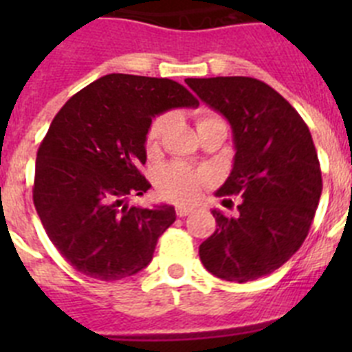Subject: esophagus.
<instances>
[{
    "label": "esophagus",
    "instance_id": "1",
    "mask_svg": "<svg viewBox=\"0 0 352 352\" xmlns=\"http://www.w3.org/2000/svg\"><path fill=\"white\" fill-rule=\"evenodd\" d=\"M192 213V208H185V206H178L176 208V214H178L179 219H183V217H186V214Z\"/></svg>",
    "mask_w": 352,
    "mask_h": 352
}]
</instances>
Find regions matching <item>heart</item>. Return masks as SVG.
Masks as SVG:
<instances>
[{
  "label": "heart",
  "instance_id": "1",
  "mask_svg": "<svg viewBox=\"0 0 352 352\" xmlns=\"http://www.w3.org/2000/svg\"><path fill=\"white\" fill-rule=\"evenodd\" d=\"M211 120H220L210 111H201L197 116V129ZM167 129V114H158L151 120L146 132V149L148 153H157L162 138ZM213 182V174L204 167L188 166L185 162H170L162 166L155 174V186L158 194L167 201L179 204H192L203 194L206 186Z\"/></svg>",
  "mask_w": 352,
  "mask_h": 352
}]
</instances>
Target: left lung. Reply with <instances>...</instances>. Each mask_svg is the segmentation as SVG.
I'll use <instances>...</instances> for the list:
<instances>
[{
	"instance_id": "obj_1",
	"label": "left lung",
	"mask_w": 352,
	"mask_h": 352,
	"mask_svg": "<svg viewBox=\"0 0 352 352\" xmlns=\"http://www.w3.org/2000/svg\"><path fill=\"white\" fill-rule=\"evenodd\" d=\"M185 82L231 123L234 166L217 195L243 199L234 217L211 211L217 229L201 243L199 256L222 280H257L287 263L310 231L322 192L312 135L296 109L263 80Z\"/></svg>"
}]
</instances>
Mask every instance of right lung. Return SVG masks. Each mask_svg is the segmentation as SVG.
I'll return each instance as SVG.
<instances>
[{
  "label": "right lung",
  "instance_id": "1",
  "mask_svg": "<svg viewBox=\"0 0 352 352\" xmlns=\"http://www.w3.org/2000/svg\"><path fill=\"white\" fill-rule=\"evenodd\" d=\"M199 100L170 79L109 74L60 109L36 153L33 203L68 263L96 280H121L146 268L176 220L169 204L129 206L149 182L146 132L151 118Z\"/></svg>",
  "mask_w": 352,
  "mask_h": 352
}]
</instances>
